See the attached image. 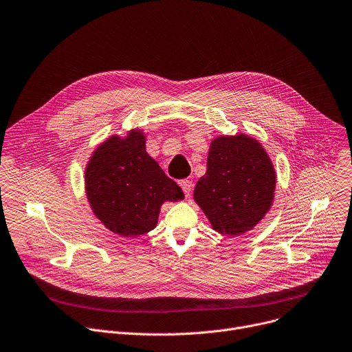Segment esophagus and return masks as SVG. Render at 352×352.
<instances>
[{
  "mask_svg": "<svg viewBox=\"0 0 352 352\" xmlns=\"http://www.w3.org/2000/svg\"><path fill=\"white\" fill-rule=\"evenodd\" d=\"M179 186L182 188V190H184V194H185L186 198L190 195V192H192V181L182 179V181H179Z\"/></svg>",
  "mask_w": 352,
  "mask_h": 352,
  "instance_id": "obj_1",
  "label": "esophagus"
}]
</instances>
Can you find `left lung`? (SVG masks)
<instances>
[{
    "label": "left lung",
    "instance_id": "8db88e82",
    "mask_svg": "<svg viewBox=\"0 0 352 352\" xmlns=\"http://www.w3.org/2000/svg\"><path fill=\"white\" fill-rule=\"evenodd\" d=\"M206 174L194 201L220 234L240 236L267 214L274 202L276 174L270 155L254 138L217 136L208 153Z\"/></svg>",
    "mask_w": 352,
    "mask_h": 352
}]
</instances>
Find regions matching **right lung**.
Returning a JSON list of instances; mask_svg holds the SVG:
<instances>
[{
    "label": "right lung",
    "mask_w": 352,
    "mask_h": 352,
    "mask_svg": "<svg viewBox=\"0 0 352 352\" xmlns=\"http://www.w3.org/2000/svg\"><path fill=\"white\" fill-rule=\"evenodd\" d=\"M85 194L102 225L123 237L148 233L164 202L184 199L177 182L147 154L140 129L113 135L94 150L85 167Z\"/></svg>",
    "instance_id": "right-lung-1"
}]
</instances>
